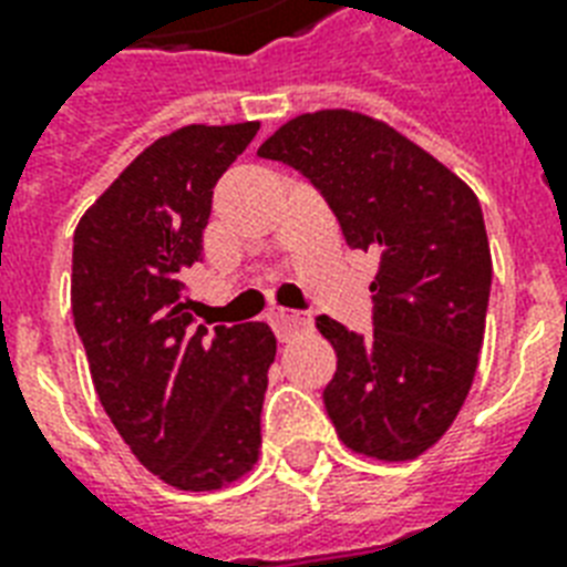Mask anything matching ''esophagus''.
Listing matches in <instances>:
<instances>
[{
  "label": "esophagus",
  "mask_w": 567,
  "mask_h": 567,
  "mask_svg": "<svg viewBox=\"0 0 567 567\" xmlns=\"http://www.w3.org/2000/svg\"><path fill=\"white\" fill-rule=\"evenodd\" d=\"M270 323H274L276 336L282 338V341H288V336H291V332L309 327V318H306V315H300V311L276 309V311H270Z\"/></svg>",
  "instance_id": "esophagus-1"
}]
</instances>
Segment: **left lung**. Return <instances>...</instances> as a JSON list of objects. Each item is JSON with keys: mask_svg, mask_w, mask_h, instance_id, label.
Instances as JSON below:
<instances>
[{"mask_svg": "<svg viewBox=\"0 0 567 567\" xmlns=\"http://www.w3.org/2000/svg\"><path fill=\"white\" fill-rule=\"evenodd\" d=\"M327 196L347 244L377 252L373 332L318 318L338 355L323 391L338 439L409 462L465 403L485 336L492 249L480 199L456 173L362 111L300 114L258 146Z\"/></svg>", "mask_w": 567, "mask_h": 567, "instance_id": "1", "label": "left lung"}]
</instances>
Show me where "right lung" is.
I'll return each instance as SVG.
<instances>
[{"label":"right lung","mask_w":567,"mask_h":567,"mask_svg":"<svg viewBox=\"0 0 567 567\" xmlns=\"http://www.w3.org/2000/svg\"><path fill=\"white\" fill-rule=\"evenodd\" d=\"M258 123H190L158 137L82 214L75 332L102 409L128 450L179 492H217L261 453L276 336L267 323L194 327L182 276L203 258L214 185Z\"/></svg>","instance_id":"right-lung-1"}]
</instances>
